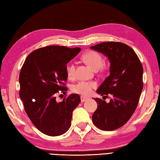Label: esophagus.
I'll return each instance as SVG.
<instances>
[{
	"mask_svg": "<svg viewBox=\"0 0 160 160\" xmlns=\"http://www.w3.org/2000/svg\"><path fill=\"white\" fill-rule=\"evenodd\" d=\"M88 99V98L85 97H83V96H81V102L86 101Z\"/></svg>",
	"mask_w": 160,
	"mask_h": 160,
	"instance_id": "34e87169",
	"label": "esophagus"
}]
</instances>
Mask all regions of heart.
Listing matches in <instances>:
<instances>
[{
    "label": "heart",
    "instance_id": "heart-1",
    "mask_svg": "<svg viewBox=\"0 0 160 160\" xmlns=\"http://www.w3.org/2000/svg\"><path fill=\"white\" fill-rule=\"evenodd\" d=\"M82 59L85 62H86V63L94 70L101 68L103 63V59L101 55L94 51H89L84 53L82 56ZM66 72L69 79H72L75 75V66L72 62H70L67 64ZM97 87V83L96 81H81L76 84L72 85L71 87V90L74 93L83 96H89L92 94L93 89Z\"/></svg>",
    "mask_w": 160,
    "mask_h": 160
}]
</instances>
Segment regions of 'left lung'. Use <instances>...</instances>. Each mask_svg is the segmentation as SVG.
Segmentation results:
<instances>
[{"label":"left lung","mask_w":160,"mask_h":160,"mask_svg":"<svg viewBox=\"0 0 160 160\" xmlns=\"http://www.w3.org/2000/svg\"><path fill=\"white\" fill-rule=\"evenodd\" d=\"M90 48L110 62V74L97 90L103 100L94 98L97 109L92 122L102 131L115 130L127 123L137 108L143 88L142 65L133 49L121 42H102ZM108 94L113 97L108 104L104 97Z\"/></svg>","instance_id":"obj_1"}]
</instances>
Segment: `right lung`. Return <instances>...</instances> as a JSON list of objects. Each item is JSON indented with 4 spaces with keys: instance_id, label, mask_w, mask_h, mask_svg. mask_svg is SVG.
<instances>
[{
    "instance_id": "1",
    "label": "right lung",
    "mask_w": 160,
    "mask_h": 160,
    "mask_svg": "<svg viewBox=\"0 0 160 160\" xmlns=\"http://www.w3.org/2000/svg\"><path fill=\"white\" fill-rule=\"evenodd\" d=\"M81 51L48 46L33 51L24 61L19 76V95L27 116L36 128L49 136L65 133L71 125L72 112L81 102L71 94L62 102L55 95L66 92V67Z\"/></svg>"
}]
</instances>
